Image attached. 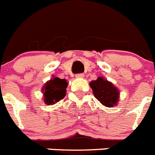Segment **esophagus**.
<instances>
[{
  "mask_svg": "<svg viewBox=\"0 0 155 155\" xmlns=\"http://www.w3.org/2000/svg\"><path fill=\"white\" fill-rule=\"evenodd\" d=\"M84 74L82 73L77 74H76V78H84Z\"/></svg>",
  "mask_w": 155,
  "mask_h": 155,
  "instance_id": "esophagus-1",
  "label": "esophagus"
}]
</instances>
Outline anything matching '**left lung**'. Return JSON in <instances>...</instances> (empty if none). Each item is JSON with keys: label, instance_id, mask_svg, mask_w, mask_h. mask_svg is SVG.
<instances>
[{"label": "left lung", "instance_id": "8db88e82", "mask_svg": "<svg viewBox=\"0 0 155 155\" xmlns=\"http://www.w3.org/2000/svg\"><path fill=\"white\" fill-rule=\"evenodd\" d=\"M90 86L94 97L107 107H113L119 101L118 89L111 82L105 80L103 77H98L97 80L92 81Z\"/></svg>", "mask_w": 155, "mask_h": 155}]
</instances>
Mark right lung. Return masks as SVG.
I'll return each mask as SVG.
<instances>
[{
    "instance_id": "1",
    "label": "right lung",
    "mask_w": 155,
    "mask_h": 155,
    "mask_svg": "<svg viewBox=\"0 0 155 155\" xmlns=\"http://www.w3.org/2000/svg\"><path fill=\"white\" fill-rule=\"evenodd\" d=\"M68 82L65 79L54 78L44 85L42 91L44 94V101L48 105H52L63 99L66 95Z\"/></svg>"
}]
</instances>
